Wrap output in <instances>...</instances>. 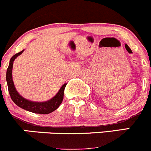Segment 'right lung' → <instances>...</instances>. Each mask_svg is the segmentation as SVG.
<instances>
[{"mask_svg":"<svg viewBox=\"0 0 151 151\" xmlns=\"http://www.w3.org/2000/svg\"><path fill=\"white\" fill-rule=\"evenodd\" d=\"M23 52V50H22V51L16 53L11 58L9 65V67L6 70L7 85H8L9 92L12 100L19 107L25 110H27L28 111H31V112L42 114H46L53 112L56 109H58V107L60 106L62 101H63L64 91H65V88L66 86L67 83H65L61 87V89H59V91L56 94V96L53 97L50 101H46V102H33V101H30L23 98L16 90L15 86L14 85V82H13L12 80V73L13 62Z\"/></svg>","mask_w":151,"mask_h":151,"instance_id":"right-lung-1","label":"right lung"}]
</instances>
